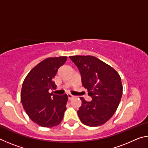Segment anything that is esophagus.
Returning a JSON list of instances; mask_svg holds the SVG:
<instances>
[{"instance_id":"esophagus-1","label":"esophagus","mask_w":148,"mask_h":148,"mask_svg":"<svg viewBox=\"0 0 148 148\" xmlns=\"http://www.w3.org/2000/svg\"><path fill=\"white\" fill-rule=\"evenodd\" d=\"M67 95H68V98H69V100H71L72 99L74 98V95H71V94H68Z\"/></svg>"}]
</instances>
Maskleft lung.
I'll list each match as a JSON object with an SVG mask.
<instances>
[{"mask_svg":"<svg viewBox=\"0 0 148 148\" xmlns=\"http://www.w3.org/2000/svg\"><path fill=\"white\" fill-rule=\"evenodd\" d=\"M82 76V85L92 99L80 97L77 114L82 123L89 127L104 124L113 116L123 94L121 77L116 70L91 56H70Z\"/></svg>","mask_w":148,"mask_h":148,"instance_id":"8db88e82","label":"left lung"}]
</instances>
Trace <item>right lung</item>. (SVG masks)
Returning <instances> with one entry per match:
<instances>
[{
  "label": "right lung",
  "mask_w": 148,
  "mask_h": 148,
  "mask_svg": "<svg viewBox=\"0 0 148 148\" xmlns=\"http://www.w3.org/2000/svg\"><path fill=\"white\" fill-rule=\"evenodd\" d=\"M66 60V56L44 59L35 66L24 79L21 103L29 118L39 126L56 127L63 118L68 96L49 93V90L56 88L53 79Z\"/></svg>",
  "instance_id": "right-lung-1"
}]
</instances>
